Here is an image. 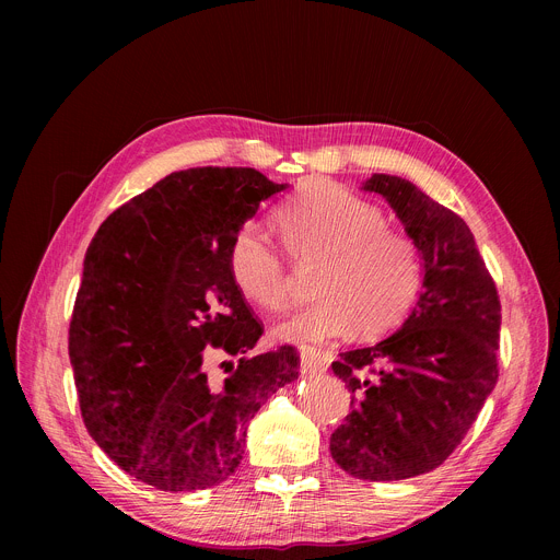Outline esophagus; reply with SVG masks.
<instances>
[{"mask_svg":"<svg viewBox=\"0 0 560 560\" xmlns=\"http://www.w3.org/2000/svg\"><path fill=\"white\" fill-rule=\"evenodd\" d=\"M299 359H301V370L312 374V372H322L328 368V361L326 357L318 352V350H312V348H301L299 350Z\"/></svg>","mask_w":560,"mask_h":560,"instance_id":"esophagus-1","label":"esophagus"}]
</instances>
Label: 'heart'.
<instances>
[{
  "label": "heart",
  "mask_w": 560,
  "mask_h": 560,
  "mask_svg": "<svg viewBox=\"0 0 560 560\" xmlns=\"http://www.w3.org/2000/svg\"><path fill=\"white\" fill-rule=\"evenodd\" d=\"M288 253L322 261L314 303L275 328L296 346H318L359 330L376 337L404 322L421 290V257L401 232L385 228L383 212L330 182H312L277 214ZM228 275L250 303L277 312L288 305L290 277L272 238L246 223L228 248Z\"/></svg>",
  "instance_id": "b5f03b06"
}]
</instances>
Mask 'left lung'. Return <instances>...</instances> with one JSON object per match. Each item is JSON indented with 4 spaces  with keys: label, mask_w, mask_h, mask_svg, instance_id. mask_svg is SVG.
<instances>
[{
    "label": "left lung",
    "mask_w": 560,
    "mask_h": 560,
    "mask_svg": "<svg viewBox=\"0 0 560 560\" xmlns=\"http://www.w3.org/2000/svg\"><path fill=\"white\" fill-rule=\"evenodd\" d=\"M361 188L404 223L423 261V292L394 335L332 363L352 412L330 454L363 481H404L439 467L492 394L501 301L458 214L396 175H372Z\"/></svg>",
    "instance_id": "obj_1"
}]
</instances>
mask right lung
I'll return each instance as SVG.
<instances>
[{
    "label": "right lung",
    "mask_w": 560,
    "mask_h": 560,
    "mask_svg": "<svg viewBox=\"0 0 560 560\" xmlns=\"http://www.w3.org/2000/svg\"><path fill=\"white\" fill-rule=\"evenodd\" d=\"M285 188L255 168L173 173L117 208L86 250L68 332L79 408L145 486L223 483L253 417L299 376L292 346L248 357L264 328L228 275L234 232ZM212 349L240 357L228 377L207 372Z\"/></svg>",
    "instance_id": "right-lung-1"
}]
</instances>
